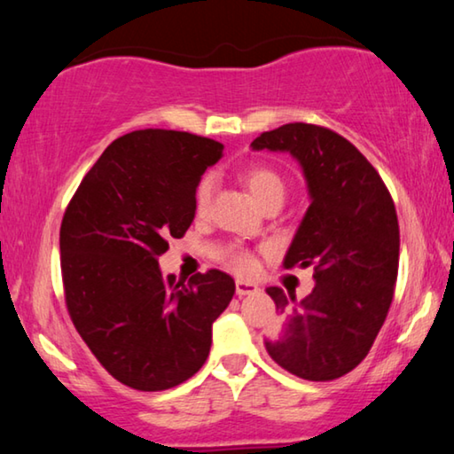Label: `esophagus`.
Here are the masks:
<instances>
[{
  "instance_id": "esophagus-1",
  "label": "esophagus",
  "mask_w": 454,
  "mask_h": 454,
  "mask_svg": "<svg viewBox=\"0 0 454 454\" xmlns=\"http://www.w3.org/2000/svg\"><path fill=\"white\" fill-rule=\"evenodd\" d=\"M256 292H260L258 284H254V282H246V280H236V294H238V296L256 294Z\"/></svg>"
}]
</instances>
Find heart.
<instances>
[{
	"instance_id": "obj_1",
	"label": "heart",
	"mask_w": 454,
	"mask_h": 454,
	"mask_svg": "<svg viewBox=\"0 0 454 454\" xmlns=\"http://www.w3.org/2000/svg\"><path fill=\"white\" fill-rule=\"evenodd\" d=\"M244 184L252 192V196L258 200V204L262 206L268 200L272 198H284V192H286V184H284L282 176L278 172L270 170V168L264 166H254L248 168L244 172ZM214 192V178L212 176H206V178L198 184L196 188V210L206 212L210 206V198ZM234 266L240 272H250L254 268V260L246 254H238L234 258Z\"/></svg>"
}]
</instances>
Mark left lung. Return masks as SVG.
Returning <instances> with one entry per match:
<instances>
[{"label":"left lung","instance_id":"obj_1","mask_svg":"<svg viewBox=\"0 0 454 454\" xmlns=\"http://www.w3.org/2000/svg\"><path fill=\"white\" fill-rule=\"evenodd\" d=\"M250 145L290 153L310 196L282 264L314 266V288L302 301L278 286L266 290L284 318L266 350L304 380L340 379L363 363L393 302L401 246L395 202L372 164L328 128L296 121Z\"/></svg>","mask_w":454,"mask_h":454}]
</instances>
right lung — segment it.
I'll return each instance as SVG.
<instances>
[{
  "mask_svg": "<svg viewBox=\"0 0 454 454\" xmlns=\"http://www.w3.org/2000/svg\"><path fill=\"white\" fill-rule=\"evenodd\" d=\"M224 145L174 129H137L112 142L61 220L66 304L75 330L114 379L156 393L208 358L212 325L234 296L220 270L186 282L158 258L196 216V188Z\"/></svg>",
  "mask_w": 454,
  "mask_h": 454,
  "instance_id": "1",
  "label": "right lung"
}]
</instances>
